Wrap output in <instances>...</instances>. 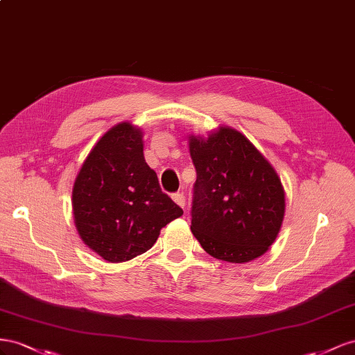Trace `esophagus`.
Listing matches in <instances>:
<instances>
[{
	"mask_svg": "<svg viewBox=\"0 0 355 355\" xmlns=\"http://www.w3.org/2000/svg\"><path fill=\"white\" fill-rule=\"evenodd\" d=\"M172 199H174V202L177 205H180L181 208H184L186 207V198H184V195L181 193V191H177V193H174L172 195Z\"/></svg>",
	"mask_w": 355,
	"mask_h": 355,
	"instance_id": "obj_1",
	"label": "esophagus"
}]
</instances>
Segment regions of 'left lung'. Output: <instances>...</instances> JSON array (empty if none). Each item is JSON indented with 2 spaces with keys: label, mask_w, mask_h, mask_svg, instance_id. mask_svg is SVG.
Instances as JSON below:
<instances>
[{
  "label": "left lung",
  "mask_w": 355,
  "mask_h": 355,
  "mask_svg": "<svg viewBox=\"0 0 355 355\" xmlns=\"http://www.w3.org/2000/svg\"><path fill=\"white\" fill-rule=\"evenodd\" d=\"M196 169L191 232L209 256L247 263L265 254L284 220L286 195L277 171L238 130L221 126L189 137Z\"/></svg>",
  "instance_id": "left-lung-1"
}]
</instances>
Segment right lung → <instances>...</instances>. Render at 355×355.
I'll return each instance as SVG.
<instances>
[{
    "label": "right lung",
    "instance_id": "1",
    "mask_svg": "<svg viewBox=\"0 0 355 355\" xmlns=\"http://www.w3.org/2000/svg\"><path fill=\"white\" fill-rule=\"evenodd\" d=\"M143 132L123 121L105 132L83 162L73 187L80 238L104 260L120 263L155 245L160 229L183 216L162 191L144 159Z\"/></svg>",
    "mask_w": 355,
    "mask_h": 355
}]
</instances>
